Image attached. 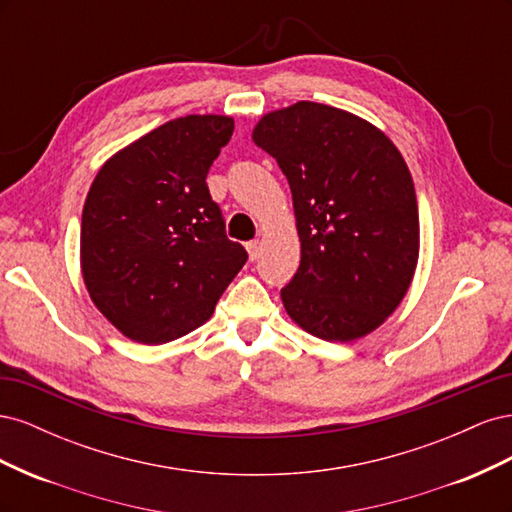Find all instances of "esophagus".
<instances>
[{
  "instance_id": "obj_1",
  "label": "esophagus",
  "mask_w": 512,
  "mask_h": 512,
  "mask_svg": "<svg viewBox=\"0 0 512 512\" xmlns=\"http://www.w3.org/2000/svg\"><path fill=\"white\" fill-rule=\"evenodd\" d=\"M245 247H247V254H250V258L256 260L258 254H260V250H262V243H260V241H250Z\"/></svg>"
}]
</instances>
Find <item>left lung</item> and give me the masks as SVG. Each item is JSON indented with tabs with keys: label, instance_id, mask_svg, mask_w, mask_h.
I'll return each instance as SVG.
<instances>
[{
	"label": "left lung",
	"instance_id": "1",
	"mask_svg": "<svg viewBox=\"0 0 512 512\" xmlns=\"http://www.w3.org/2000/svg\"><path fill=\"white\" fill-rule=\"evenodd\" d=\"M252 141L292 192L301 265L282 288L286 314L327 342L376 331L404 301L421 250L404 156L374 123L307 100L262 115Z\"/></svg>",
	"mask_w": 512,
	"mask_h": 512
}]
</instances>
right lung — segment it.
Returning <instances> with one entry per match:
<instances>
[{"instance_id":"1","label":"right lung","mask_w":512,"mask_h":512,"mask_svg":"<svg viewBox=\"0 0 512 512\" xmlns=\"http://www.w3.org/2000/svg\"><path fill=\"white\" fill-rule=\"evenodd\" d=\"M232 130L228 115L177 117L113 153L91 183L83 282L132 342L166 344L198 329L245 265L205 181Z\"/></svg>"}]
</instances>
